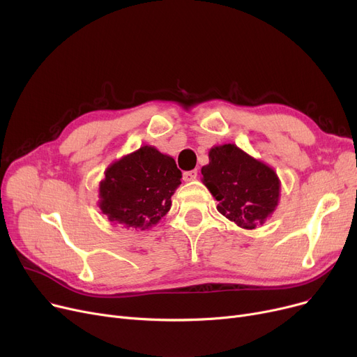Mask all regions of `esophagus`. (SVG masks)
<instances>
[{"label": "esophagus", "instance_id": "esophagus-1", "mask_svg": "<svg viewBox=\"0 0 357 357\" xmlns=\"http://www.w3.org/2000/svg\"><path fill=\"white\" fill-rule=\"evenodd\" d=\"M197 176H198L197 169H194V171H186V172H183V181H186V182H191V181L197 179Z\"/></svg>", "mask_w": 357, "mask_h": 357}]
</instances>
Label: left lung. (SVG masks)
<instances>
[{"label":"left lung","instance_id":"obj_1","mask_svg":"<svg viewBox=\"0 0 357 357\" xmlns=\"http://www.w3.org/2000/svg\"><path fill=\"white\" fill-rule=\"evenodd\" d=\"M208 156L210 163L201 174L218 201L217 210L243 229L264 224L278 205L276 174L234 144L213 147Z\"/></svg>","mask_w":357,"mask_h":357}]
</instances>
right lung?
Instances as JSON below:
<instances>
[{
	"label": "right lung",
	"instance_id": "add662e5",
	"mask_svg": "<svg viewBox=\"0 0 357 357\" xmlns=\"http://www.w3.org/2000/svg\"><path fill=\"white\" fill-rule=\"evenodd\" d=\"M181 178L171 156L143 146L107 169L100 183V208L109 221L146 230L171 210Z\"/></svg>",
	"mask_w": 357,
	"mask_h": 357
}]
</instances>
